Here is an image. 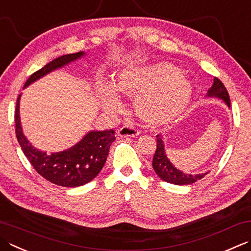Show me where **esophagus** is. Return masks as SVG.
Segmentation results:
<instances>
[{
    "label": "esophagus",
    "instance_id": "1",
    "mask_svg": "<svg viewBox=\"0 0 251 251\" xmlns=\"http://www.w3.org/2000/svg\"><path fill=\"white\" fill-rule=\"evenodd\" d=\"M140 134V130L132 125H124L117 130V135L121 137H135Z\"/></svg>",
    "mask_w": 251,
    "mask_h": 251
}]
</instances>
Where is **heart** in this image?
Masks as SVG:
<instances>
[{
    "label": "heart",
    "instance_id": "b5f03b06",
    "mask_svg": "<svg viewBox=\"0 0 251 251\" xmlns=\"http://www.w3.org/2000/svg\"><path fill=\"white\" fill-rule=\"evenodd\" d=\"M113 88L123 96L136 97L137 115L153 126L177 120L193 95L190 82L169 63L125 68L115 77ZM102 102L112 112L121 107L120 99L111 90L102 91Z\"/></svg>",
    "mask_w": 251,
    "mask_h": 251
}]
</instances>
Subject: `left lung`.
Returning <instances> with one entry per match:
<instances>
[{
    "instance_id": "left-lung-1",
    "label": "left lung",
    "mask_w": 251,
    "mask_h": 251,
    "mask_svg": "<svg viewBox=\"0 0 251 251\" xmlns=\"http://www.w3.org/2000/svg\"><path fill=\"white\" fill-rule=\"evenodd\" d=\"M208 96L220 98V99H222L226 102V104L228 106H230L228 92L226 90V88H225V86L223 85V82L221 81L218 77H214L213 85L209 89ZM152 166H153V170L155 171V173L158 174V176L162 180H165L170 184H175V185L193 184L202 178L205 175V174H197V175L185 174L183 172L175 169L169 161V159L166 158L163 141H162L161 137L159 135H156V150L154 152L153 160H152Z\"/></svg>"
}]
</instances>
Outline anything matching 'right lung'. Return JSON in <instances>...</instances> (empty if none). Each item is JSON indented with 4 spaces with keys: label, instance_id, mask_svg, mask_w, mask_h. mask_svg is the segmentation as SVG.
<instances>
[{
    "label": "right lung",
    "instance_id": "right-lung-1",
    "mask_svg": "<svg viewBox=\"0 0 251 251\" xmlns=\"http://www.w3.org/2000/svg\"><path fill=\"white\" fill-rule=\"evenodd\" d=\"M82 55L83 52H77L55 58L30 75L25 87ZM15 132L24 154L27 156L37 173L62 187H78L95 178L105 163L112 142L116 139L114 129L90 131L76 146L66 151L51 154L39 151L29 144L23 134L19 121V97L15 109Z\"/></svg>",
    "mask_w": 251,
    "mask_h": 251
}]
</instances>
